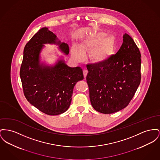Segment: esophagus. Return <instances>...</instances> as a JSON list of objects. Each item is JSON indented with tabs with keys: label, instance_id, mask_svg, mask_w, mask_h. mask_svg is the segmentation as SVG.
I'll use <instances>...</instances> for the list:
<instances>
[{
	"label": "esophagus",
	"instance_id": "1",
	"mask_svg": "<svg viewBox=\"0 0 160 160\" xmlns=\"http://www.w3.org/2000/svg\"><path fill=\"white\" fill-rule=\"evenodd\" d=\"M88 71L86 70V69H84L83 70V75H84V77L85 78H86V75H87V74H88Z\"/></svg>",
	"mask_w": 160,
	"mask_h": 160
}]
</instances>
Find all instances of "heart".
Returning a JSON list of instances; mask_svg holds the SVG:
<instances>
[{
    "mask_svg": "<svg viewBox=\"0 0 160 160\" xmlns=\"http://www.w3.org/2000/svg\"><path fill=\"white\" fill-rule=\"evenodd\" d=\"M104 32L91 33L83 38L79 45H74L71 48V55L77 62L82 61L84 53L91 51L89 58L97 65L106 62L112 56L115 48V38L108 36Z\"/></svg>",
    "mask_w": 160,
    "mask_h": 160,
    "instance_id": "heart-1",
    "label": "heart"
}]
</instances>
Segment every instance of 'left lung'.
Wrapping results in <instances>:
<instances>
[{
	"label": "left lung",
	"mask_w": 160,
	"mask_h": 160,
	"mask_svg": "<svg viewBox=\"0 0 160 160\" xmlns=\"http://www.w3.org/2000/svg\"><path fill=\"white\" fill-rule=\"evenodd\" d=\"M141 62L138 48L125 33L116 54L102 64L86 66V82L95 110L109 114L129 104L140 84Z\"/></svg>",
	"instance_id": "obj_1"
}]
</instances>
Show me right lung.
I'll list each match as a JSON object with an SVG mask.
<instances>
[{"label": "right lung", "instance_id": "obj_1", "mask_svg": "<svg viewBox=\"0 0 160 160\" xmlns=\"http://www.w3.org/2000/svg\"><path fill=\"white\" fill-rule=\"evenodd\" d=\"M56 44L68 55L69 46L62 43L47 27L40 29L27 43L20 70L23 93L27 100L39 111L49 115H57L69 108L76 83L84 78L79 66L71 68L63 59L54 66L40 63L43 44Z\"/></svg>", "mask_w": 160, "mask_h": 160}]
</instances>
